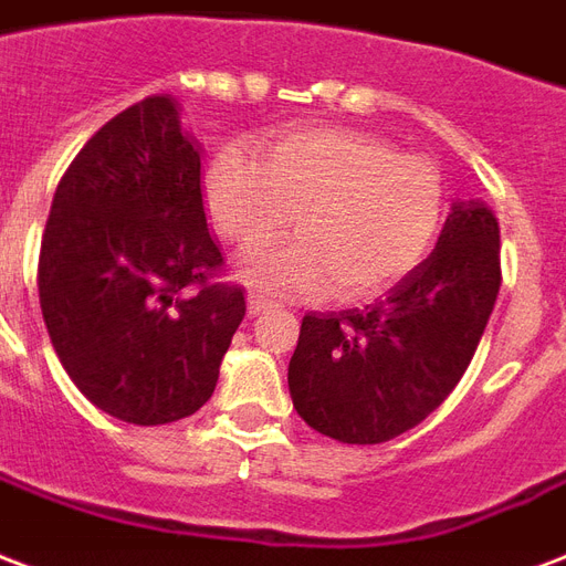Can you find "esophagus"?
I'll use <instances>...</instances> for the list:
<instances>
[{
  "mask_svg": "<svg viewBox=\"0 0 566 566\" xmlns=\"http://www.w3.org/2000/svg\"><path fill=\"white\" fill-rule=\"evenodd\" d=\"M274 307L271 301L262 298V295H256V292H250L248 295V313L250 316H262V313H268V310Z\"/></svg>",
  "mask_w": 566,
  "mask_h": 566,
  "instance_id": "obj_1",
  "label": "esophagus"
}]
</instances>
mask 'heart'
Wrapping results in <instances>:
<instances>
[{"instance_id":"obj_1","label":"heart","mask_w":566,"mask_h":566,"mask_svg":"<svg viewBox=\"0 0 566 566\" xmlns=\"http://www.w3.org/2000/svg\"><path fill=\"white\" fill-rule=\"evenodd\" d=\"M206 190L214 227L248 253L280 241L295 214V244L241 268V277L274 295L328 286L334 301L369 298L427 256L444 214L432 160L346 127L277 134L259 160L220 151Z\"/></svg>"}]
</instances>
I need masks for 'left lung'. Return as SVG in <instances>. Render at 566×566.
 I'll return each mask as SVG.
<instances>
[{"label": "left lung", "mask_w": 566, "mask_h": 566, "mask_svg": "<svg viewBox=\"0 0 566 566\" xmlns=\"http://www.w3.org/2000/svg\"><path fill=\"white\" fill-rule=\"evenodd\" d=\"M499 286V220L480 199L453 202L436 250L376 304L304 316L289 360L292 406L343 444L397 439L457 388Z\"/></svg>", "instance_id": "8db88e82"}]
</instances>
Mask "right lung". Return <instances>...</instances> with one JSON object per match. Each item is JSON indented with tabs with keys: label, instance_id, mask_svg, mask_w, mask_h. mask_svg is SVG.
<instances>
[{
	"label": "right lung",
	"instance_id": "right-lung-1",
	"mask_svg": "<svg viewBox=\"0 0 566 566\" xmlns=\"http://www.w3.org/2000/svg\"><path fill=\"white\" fill-rule=\"evenodd\" d=\"M199 155L176 97L127 106L67 167L41 241L38 295L62 367L137 427L206 406L248 310L241 289L208 280L223 256Z\"/></svg>",
	"mask_w": 566,
	"mask_h": 566
}]
</instances>
